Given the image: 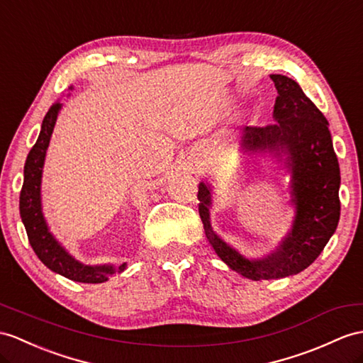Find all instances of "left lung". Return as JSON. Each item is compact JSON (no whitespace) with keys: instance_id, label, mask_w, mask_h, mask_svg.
Returning <instances> with one entry per match:
<instances>
[{"instance_id":"left-lung-1","label":"left lung","mask_w":363,"mask_h":363,"mask_svg":"<svg viewBox=\"0 0 363 363\" xmlns=\"http://www.w3.org/2000/svg\"><path fill=\"white\" fill-rule=\"evenodd\" d=\"M271 79L279 92L274 104L276 123L246 126L242 141L250 151L286 154L293 175L291 201L296 208L291 233L268 257L245 259L211 229L208 184L200 183L197 194L199 212L212 248L229 268L251 280L281 279L308 268L323 251L340 217V171L328 121L294 79L279 74Z\"/></svg>"}]
</instances>
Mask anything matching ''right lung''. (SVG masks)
<instances>
[{"label": "right lung", "instance_id": "obj_1", "mask_svg": "<svg viewBox=\"0 0 363 363\" xmlns=\"http://www.w3.org/2000/svg\"><path fill=\"white\" fill-rule=\"evenodd\" d=\"M61 104L60 101L52 104L46 117L43 120L41 132L37 143L33 145L24 164V182L20 192V214L28 233L29 243L38 259L46 264L49 269L61 274L74 281L83 284H101L109 280L113 272H121L126 269V263L113 268L111 264L103 267H87L79 263L61 246L54 235L49 233V228L44 220L41 211V174L46 149L49 146L50 135L54 132L55 121L58 117Z\"/></svg>", "mask_w": 363, "mask_h": 363}]
</instances>
